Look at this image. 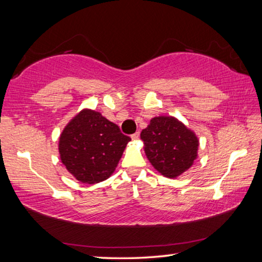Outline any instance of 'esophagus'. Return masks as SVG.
I'll list each match as a JSON object with an SVG mask.
<instances>
[{
	"label": "esophagus",
	"instance_id": "esophagus-1",
	"mask_svg": "<svg viewBox=\"0 0 262 262\" xmlns=\"http://www.w3.org/2000/svg\"><path fill=\"white\" fill-rule=\"evenodd\" d=\"M130 137H132V140H134V141L139 140V137H140V133H139V132H136V133H134V134H133V135H130Z\"/></svg>",
	"mask_w": 262,
	"mask_h": 262
}]
</instances>
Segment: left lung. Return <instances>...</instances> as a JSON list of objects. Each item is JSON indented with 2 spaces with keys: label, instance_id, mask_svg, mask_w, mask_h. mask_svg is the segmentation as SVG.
<instances>
[{
  "label": "left lung",
  "instance_id": "1",
  "mask_svg": "<svg viewBox=\"0 0 262 262\" xmlns=\"http://www.w3.org/2000/svg\"><path fill=\"white\" fill-rule=\"evenodd\" d=\"M141 140L149 162L167 178L181 176L198 158V136L174 117L152 118Z\"/></svg>",
  "mask_w": 262,
  "mask_h": 262
}]
</instances>
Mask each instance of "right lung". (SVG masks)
Here are the masks:
<instances>
[{
    "label": "right lung",
    "instance_id": "right-lung-1",
    "mask_svg": "<svg viewBox=\"0 0 262 262\" xmlns=\"http://www.w3.org/2000/svg\"><path fill=\"white\" fill-rule=\"evenodd\" d=\"M129 141L101 113L83 108L61 133L60 159L78 181L97 184L112 176Z\"/></svg>",
    "mask_w": 262,
    "mask_h": 262
}]
</instances>
